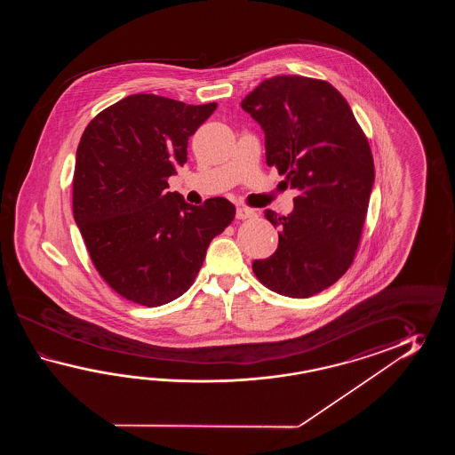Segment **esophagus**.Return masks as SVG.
<instances>
[{"label": "esophagus", "mask_w": 455, "mask_h": 455, "mask_svg": "<svg viewBox=\"0 0 455 455\" xmlns=\"http://www.w3.org/2000/svg\"><path fill=\"white\" fill-rule=\"evenodd\" d=\"M251 216H255V213L249 210V208H243V206H239L237 212H235V218L237 220H249Z\"/></svg>", "instance_id": "obj_1"}]
</instances>
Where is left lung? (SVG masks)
<instances>
[{
	"label": "left lung",
	"mask_w": 455,
	"mask_h": 455,
	"mask_svg": "<svg viewBox=\"0 0 455 455\" xmlns=\"http://www.w3.org/2000/svg\"><path fill=\"white\" fill-rule=\"evenodd\" d=\"M241 106L265 132L267 164L299 190L290 216L265 212L280 242L251 270L268 290L310 298L339 280L358 251L374 184L368 138L323 79L270 77Z\"/></svg>",
	"instance_id": "8db88e82"
}]
</instances>
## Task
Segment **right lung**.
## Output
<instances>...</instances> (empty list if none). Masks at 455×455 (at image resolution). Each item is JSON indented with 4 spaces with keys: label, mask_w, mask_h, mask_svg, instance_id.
<instances>
[{
    "label": "right lung",
    "mask_w": 455,
    "mask_h": 455,
    "mask_svg": "<svg viewBox=\"0 0 455 455\" xmlns=\"http://www.w3.org/2000/svg\"><path fill=\"white\" fill-rule=\"evenodd\" d=\"M216 107L133 94L99 112L81 136L75 221L99 275L125 299L157 307L182 296L235 216L221 196L194 206L167 192L188 138Z\"/></svg>",
    "instance_id": "right-lung-1"
}]
</instances>
